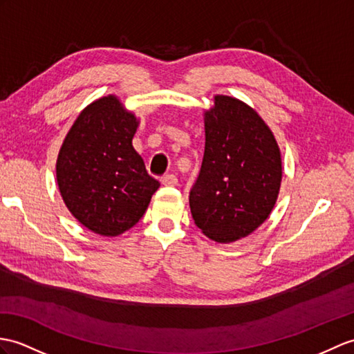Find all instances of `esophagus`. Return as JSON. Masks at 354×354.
Instances as JSON below:
<instances>
[{
  "label": "esophagus",
  "instance_id": "34e87169",
  "mask_svg": "<svg viewBox=\"0 0 354 354\" xmlns=\"http://www.w3.org/2000/svg\"><path fill=\"white\" fill-rule=\"evenodd\" d=\"M161 184L167 187H175L178 185V178L175 175H166L161 178Z\"/></svg>",
  "mask_w": 354,
  "mask_h": 354
}]
</instances>
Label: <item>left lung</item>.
<instances>
[{"label":"left lung","mask_w":354,"mask_h":354,"mask_svg":"<svg viewBox=\"0 0 354 354\" xmlns=\"http://www.w3.org/2000/svg\"><path fill=\"white\" fill-rule=\"evenodd\" d=\"M205 152L190 209L196 226L216 243L250 235L273 211L282 183V155L257 110L216 95L203 113Z\"/></svg>","instance_id":"8db88e82"}]
</instances>
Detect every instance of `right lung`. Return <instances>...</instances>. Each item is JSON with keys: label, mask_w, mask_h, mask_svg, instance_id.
<instances>
[{"label": "right lung", "mask_w": 354, "mask_h": 354, "mask_svg": "<svg viewBox=\"0 0 354 354\" xmlns=\"http://www.w3.org/2000/svg\"><path fill=\"white\" fill-rule=\"evenodd\" d=\"M140 125L116 95L90 102L66 134L55 162L63 202L88 231L118 236L143 217L160 183L133 146Z\"/></svg>", "instance_id": "1"}]
</instances>
